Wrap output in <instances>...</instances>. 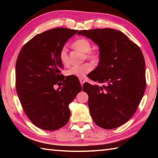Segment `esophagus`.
<instances>
[{
  "mask_svg": "<svg viewBox=\"0 0 158 158\" xmlns=\"http://www.w3.org/2000/svg\"><path fill=\"white\" fill-rule=\"evenodd\" d=\"M79 81H80V84L81 85V86H83V85H84L85 82V80L83 78H79Z\"/></svg>",
  "mask_w": 158,
  "mask_h": 158,
  "instance_id": "obj_1",
  "label": "esophagus"
}]
</instances>
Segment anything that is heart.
Here are the masks:
<instances>
[{"instance_id": "1", "label": "heart", "mask_w": 158, "mask_h": 158, "mask_svg": "<svg viewBox=\"0 0 158 158\" xmlns=\"http://www.w3.org/2000/svg\"><path fill=\"white\" fill-rule=\"evenodd\" d=\"M73 47L83 53H85V56L87 59L95 60L98 58V55L95 52H92L91 44L89 40L85 38H80L74 42ZM59 58L60 62L64 65H67L69 64V58L68 54V49L65 47L61 49L59 53ZM93 69V66L90 63H84L81 65H75L71 67L66 71L67 76L75 77L82 78L84 77L88 73H89Z\"/></svg>"}]
</instances>
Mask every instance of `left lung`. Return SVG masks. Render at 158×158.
Wrapping results in <instances>:
<instances>
[{
	"label": "left lung",
	"instance_id": "8db88e82",
	"mask_svg": "<svg viewBox=\"0 0 158 158\" xmlns=\"http://www.w3.org/2000/svg\"><path fill=\"white\" fill-rule=\"evenodd\" d=\"M98 45L100 60L89 78L102 85L85 83L95 123L114 129L132 118L146 90L145 60L140 48L122 32L112 28L80 31Z\"/></svg>",
	"mask_w": 158,
	"mask_h": 158
}]
</instances>
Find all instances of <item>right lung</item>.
I'll return each instance as SVG.
<instances>
[{"label": "right lung", "mask_w": 158, "mask_h": 158, "mask_svg": "<svg viewBox=\"0 0 158 158\" xmlns=\"http://www.w3.org/2000/svg\"><path fill=\"white\" fill-rule=\"evenodd\" d=\"M78 31L56 28L33 37L21 49L16 63V87L21 106L31 121L44 130L68 123L69 105L82 88L76 77H65L59 53ZM56 84L62 87L57 90Z\"/></svg>", "instance_id": "1"}]
</instances>
